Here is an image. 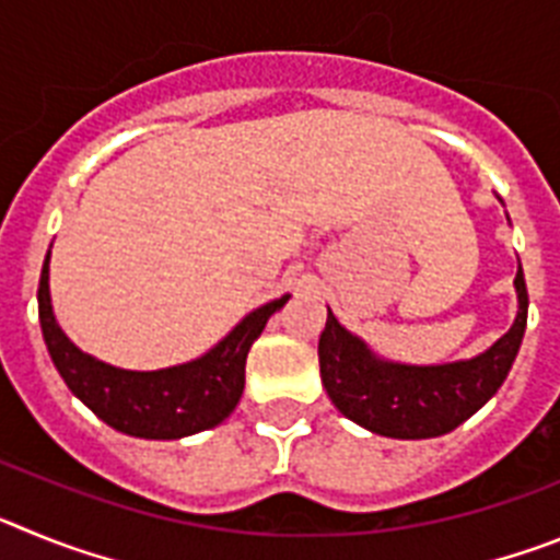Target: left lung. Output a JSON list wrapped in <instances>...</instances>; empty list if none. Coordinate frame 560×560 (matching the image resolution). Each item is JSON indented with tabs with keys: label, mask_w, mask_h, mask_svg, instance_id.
I'll return each mask as SVG.
<instances>
[{
	"label": "left lung",
	"mask_w": 560,
	"mask_h": 560,
	"mask_svg": "<svg viewBox=\"0 0 560 560\" xmlns=\"http://www.w3.org/2000/svg\"><path fill=\"white\" fill-rule=\"evenodd\" d=\"M518 314L511 330L485 353L448 364H398L341 328L330 314L319 336V375L328 398L345 418L373 434L398 440H427L457 429L497 395L516 361L527 328V285L518 264Z\"/></svg>",
	"instance_id": "obj_1"
}]
</instances>
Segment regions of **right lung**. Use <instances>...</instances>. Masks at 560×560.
<instances>
[{"label":"right lung","mask_w":560,"mask_h":560,"mask_svg":"<svg viewBox=\"0 0 560 560\" xmlns=\"http://www.w3.org/2000/svg\"><path fill=\"white\" fill-rule=\"evenodd\" d=\"M289 294L246 314L224 339L201 359L165 370H120L83 353L67 339L49 303V252L38 280V319L49 359L63 384L81 398L103 423L131 438L179 440L219 427L237 407L246 381V355L252 341L280 311Z\"/></svg>","instance_id":"right-lung-1"}]
</instances>
